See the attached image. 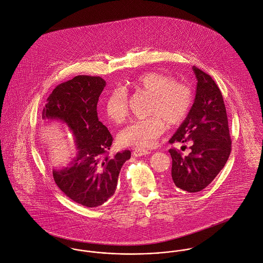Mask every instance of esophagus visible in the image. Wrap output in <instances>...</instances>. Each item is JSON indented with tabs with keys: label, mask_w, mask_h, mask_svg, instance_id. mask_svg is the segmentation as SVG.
Instances as JSON below:
<instances>
[{
	"label": "esophagus",
	"mask_w": 263,
	"mask_h": 263,
	"mask_svg": "<svg viewBox=\"0 0 263 263\" xmlns=\"http://www.w3.org/2000/svg\"><path fill=\"white\" fill-rule=\"evenodd\" d=\"M133 154H134V156H136V157H141V156L150 154V151L144 150V149H135L134 152H133Z\"/></svg>",
	"instance_id": "esophagus-1"
}]
</instances>
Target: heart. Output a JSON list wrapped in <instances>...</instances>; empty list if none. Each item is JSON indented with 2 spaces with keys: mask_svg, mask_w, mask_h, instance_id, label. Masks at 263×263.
I'll return each mask as SVG.
<instances>
[{
  "mask_svg": "<svg viewBox=\"0 0 263 263\" xmlns=\"http://www.w3.org/2000/svg\"><path fill=\"white\" fill-rule=\"evenodd\" d=\"M134 90L152 95L149 117L133 121L119 134V142L138 149L149 148L169 126L179 124L186 116L192 103V90L186 83L174 81L171 76L148 72L128 82ZM105 112L115 123H122L128 115L127 91L114 88L105 100Z\"/></svg>",
  "mask_w": 263,
  "mask_h": 263,
  "instance_id": "b5f03b06",
  "label": "heart"
}]
</instances>
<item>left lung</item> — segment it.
<instances>
[{
	"instance_id": "1",
	"label": "left lung",
	"mask_w": 263,
	"mask_h": 263,
	"mask_svg": "<svg viewBox=\"0 0 263 263\" xmlns=\"http://www.w3.org/2000/svg\"><path fill=\"white\" fill-rule=\"evenodd\" d=\"M197 85L194 102L186 118L169 140L190 142L188 156L170 149L174 184L187 192L206 187L224 168L231 153V137L223 95L209 74L192 67ZM185 147V146H184Z\"/></svg>"
}]
</instances>
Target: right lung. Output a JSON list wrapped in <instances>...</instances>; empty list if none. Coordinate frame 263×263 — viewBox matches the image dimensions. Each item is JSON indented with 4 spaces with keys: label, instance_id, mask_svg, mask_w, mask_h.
Masks as SVG:
<instances>
[{
    "label": "right lung",
    "instance_id": "right-lung-1",
    "mask_svg": "<svg viewBox=\"0 0 263 263\" xmlns=\"http://www.w3.org/2000/svg\"><path fill=\"white\" fill-rule=\"evenodd\" d=\"M106 82L101 77L76 76L58 85L47 98L42 119L61 120L75 137L77 157L70 167L53 170L59 188L87 208L107 201L115 192L120 169L130 151L109 156L112 136L97 115V103Z\"/></svg>",
    "mask_w": 263,
    "mask_h": 263
}]
</instances>
